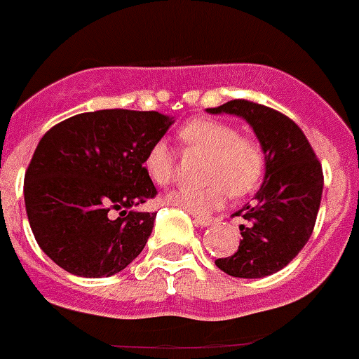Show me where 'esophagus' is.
I'll use <instances>...</instances> for the list:
<instances>
[{
    "mask_svg": "<svg viewBox=\"0 0 359 359\" xmlns=\"http://www.w3.org/2000/svg\"><path fill=\"white\" fill-rule=\"evenodd\" d=\"M194 217V223L199 224V226H208V224L214 223V219L207 217V215H192Z\"/></svg>",
    "mask_w": 359,
    "mask_h": 359,
    "instance_id": "1",
    "label": "esophagus"
}]
</instances>
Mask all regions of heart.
<instances>
[{
	"label": "heart",
	"mask_w": 359,
	"mask_h": 359,
	"mask_svg": "<svg viewBox=\"0 0 359 359\" xmlns=\"http://www.w3.org/2000/svg\"><path fill=\"white\" fill-rule=\"evenodd\" d=\"M185 154L207 156L201 187L180 189L167 196L169 205L189 214H210L224 205L228 194L241 198L257 189L266 170V152L262 144L250 135H239L230 122L214 118H194L177 133ZM144 170L158 187H167L174 180L176 156L172 149L158 140L147 149Z\"/></svg>",
	"instance_id": "heart-1"
}]
</instances>
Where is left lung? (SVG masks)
<instances>
[{"label":"left lung","instance_id":"left-lung-1","mask_svg":"<svg viewBox=\"0 0 359 359\" xmlns=\"http://www.w3.org/2000/svg\"><path fill=\"white\" fill-rule=\"evenodd\" d=\"M208 113L243 116L266 152V176L253 205L243 215V241L215 266L239 278H261L286 268L309 241L322 201L323 172L315 151L297 123L280 111L236 98Z\"/></svg>","mask_w":359,"mask_h":359}]
</instances>
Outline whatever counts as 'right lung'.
I'll list each match as a JSON object with an SVG mask.
<instances>
[{"mask_svg": "<svg viewBox=\"0 0 359 359\" xmlns=\"http://www.w3.org/2000/svg\"><path fill=\"white\" fill-rule=\"evenodd\" d=\"M158 111L100 109L44 133L25 174V205L37 244L62 269L100 278L131 264L156 212L144 170L147 149L170 128Z\"/></svg>", "mask_w": 359, "mask_h": 359, "instance_id": "1", "label": "right lung"}]
</instances>
